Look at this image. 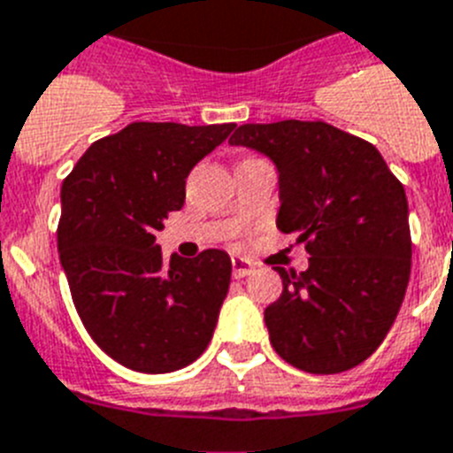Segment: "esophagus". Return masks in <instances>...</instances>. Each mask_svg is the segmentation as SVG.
Here are the masks:
<instances>
[{
	"mask_svg": "<svg viewBox=\"0 0 453 453\" xmlns=\"http://www.w3.org/2000/svg\"><path fill=\"white\" fill-rule=\"evenodd\" d=\"M256 269V265L246 257H233V276L234 279H244L250 272Z\"/></svg>",
	"mask_w": 453,
	"mask_h": 453,
	"instance_id": "esophagus-1",
	"label": "esophagus"
}]
</instances>
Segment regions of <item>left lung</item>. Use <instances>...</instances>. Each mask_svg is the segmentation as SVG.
<instances>
[{
    "instance_id": "left-lung-1",
    "label": "left lung",
    "mask_w": 453,
    "mask_h": 453,
    "mask_svg": "<svg viewBox=\"0 0 453 453\" xmlns=\"http://www.w3.org/2000/svg\"><path fill=\"white\" fill-rule=\"evenodd\" d=\"M230 144L276 163V226L311 253L306 272L276 267L283 292L265 309L273 349L306 373L359 366L385 341L408 288L405 188L368 140L322 119L244 124Z\"/></svg>"
}]
</instances>
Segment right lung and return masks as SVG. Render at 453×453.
I'll use <instances>...</instances> for the list:
<instances>
[{
	"label": "right lung",
	"instance_id": "1",
	"mask_svg": "<svg viewBox=\"0 0 453 453\" xmlns=\"http://www.w3.org/2000/svg\"><path fill=\"white\" fill-rule=\"evenodd\" d=\"M237 124L133 121L80 156L62 184L57 249L94 343L138 373H170L207 349L233 262L226 250L165 260L156 230L186 177Z\"/></svg>",
	"mask_w": 453,
	"mask_h": 453
}]
</instances>
